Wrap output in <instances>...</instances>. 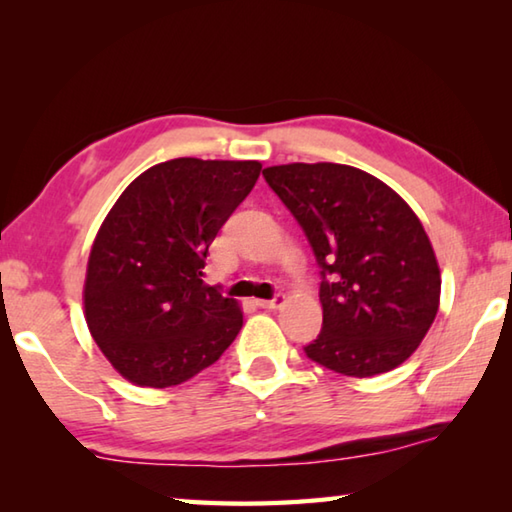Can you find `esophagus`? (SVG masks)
Returning <instances> with one entry per match:
<instances>
[{
  "instance_id": "1",
  "label": "esophagus",
  "mask_w": 512,
  "mask_h": 512,
  "mask_svg": "<svg viewBox=\"0 0 512 512\" xmlns=\"http://www.w3.org/2000/svg\"><path fill=\"white\" fill-rule=\"evenodd\" d=\"M282 305H284L282 293H277V296H273L271 300H257V307H262V309H280Z\"/></svg>"
}]
</instances>
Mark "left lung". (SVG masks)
<instances>
[{
  "label": "left lung",
  "instance_id": "obj_1",
  "mask_svg": "<svg viewBox=\"0 0 512 512\" xmlns=\"http://www.w3.org/2000/svg\"><path fill=\"white\" fill-rule=\"evenodd\" d=\"M264 178L305 230L323 277V329L305 345L307 357L348 377L400 366L440 302V268L418 216L348 164H280Z\"/></svg>",
  "mask_w": 512,
  "mask_h": 512
}]
</instances>
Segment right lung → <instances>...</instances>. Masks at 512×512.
<instances>
[{"mask_svg": "<svg viewBox=\"0 0 512 512\" xmlns=\"http://www.w3.org/2000/svg\"><path fill=\"white\" fill-rule=\"evenodd\" d=\"M255 160L176 158L137 176L94 239L83 305L121 377L167 388L219 361L244 314L203 282L207 248L255 187Z\"/></svg>", "mask_w": 512, "mask_h": 512, "instance_id": "right-lung-1", "label": "right lung"}]
</instances>
